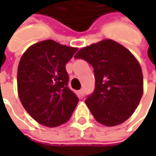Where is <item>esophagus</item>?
I'll use <instances>...</instances> for the list:
<instances>
[{
    "mask_svg": "<svg viewBox=\"0 0 156 156\" xmlns=\"http://www.w3.org/2000/svg\"><path fill=\"white\" fill-rule=\"evenodd\" d=\"M79 94H80L81 97H83V96H84V90H83V89H81V90H79Z\"/></svg>",
    "mask_w": 156,
    "mask_h": 156,
    "instance_id": "obj_1",
    "label": "esophagus"
}]
</instances>
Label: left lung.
Instances as JSON below:
<instances>
[{
    "instance_id": "left-lung-1",
    "label": "left lung",
    "mask_w": 156,
    "mask_h": 156,
    "mask_svg": "<svg viewBox=\"0 0 156 156\" xmlns=\"http://www.w3.org/2000/svg\"><path fill=\"white\" fill-rule=\"evenodd\" d=\"M75 58L93 66L95 87L85 103L96 122L113 127L127 121L143 94L142 71L135 55L122 44L105 39L81 48Z\"/></svg>"
}]
</instances>
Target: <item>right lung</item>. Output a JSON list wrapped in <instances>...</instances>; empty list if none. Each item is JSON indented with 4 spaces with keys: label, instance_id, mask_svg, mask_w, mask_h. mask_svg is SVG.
I'll return each instance as SVG.
<instances>
[{
    "label": "right lung",
    "instance_id": "right-lung-1",
    "mask_svg": "<svg viewBox=\"0 0 156 156\" xmlns=\"http://www.w3.org/2000/svg\"><path fill=\"white\" fill-rule=\"evenodd\" d=\"M78 48L45 40L22 55L17 71V91L30 116L48 128L67 122L79 101L68 87L66 63Z\"/></svg>",
    "mask_w": 156,
    "mask_h": 156
}]
</instances>
